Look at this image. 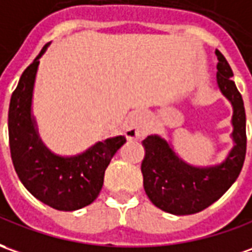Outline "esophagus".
<instances>
[{
  "mask_svg": "<svg viewBox=\"0 0 252 252\" xmlns=\"http://www.w3.org/2000/svg\"><path fill=\"white\" fill-rule=\"evenodd\" d=\"M148 133V116L143 111L131 112L126 121V138L129 140H140Z\"/></svg>",
  "mask_w": 252,
  "mask_h": 252,
  "instance_id": "obj_1",
  "label": "esophagus"
}]
</instances>
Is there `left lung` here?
<instances>
[{"mask_svg":"<svg viewBox=\"0 0 252 252\" xmlns=\"http://www.w3.org/2000/svg\"><path fill=\"white\" fill-rule=\"evenodd\" d=\"M217 86L228 100L232 114L233 147L221 163L195 166L178 156L170 141L151 134L143 141L141 173L144 189L158 209L174 216H189L217 202L240 174L246 158V111L242 94L230 79L233 71L220 50H216Z\"/></svg>","mask_w":252,"mask_h":252,"instance_id":"1","label":"left lung"}]
</instances>
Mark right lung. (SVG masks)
Masks as SVG:
<instances>
[{
    "instance_id": "1",
    "label": "right lung",
    "mask_w": 252,
    "mask_h": 252,
    "mask_svg": "<svg viewBox=\"0 0 252 252\" xmlns=\"http://www.w3.org/2000/svg\"><path fill=\"white\" fill-rule=\"evenodd\" d=\"M49 45L46 43L24 70L10 97V156L19 180L31 195L53 209L75 211L96 200L103 188L105 169L126 138L109 137L70 156L57 155L43 144L32 114V96L39 59Z\"/></svg>"
}]
</instances>
